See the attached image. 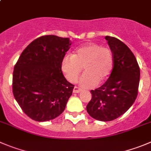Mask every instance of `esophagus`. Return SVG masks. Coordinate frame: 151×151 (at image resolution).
Instances as JSON below:
<instances>
[{"mask_svg": "<svg viewBox=\"0 0 151 151\" xmlns=\"http://www.w3.org/2000/svg\"><path fill=\"white\" fill-rule=\"evenodd\" d=\"M81 91V89L78 88V87H75L74 89H73V93H79Z\"/></svg>", "mask_w": 151, "mask_h": 151, "instance_id": "esophagus-1", "label": "esophagus"}]
</instances>
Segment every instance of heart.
Returning a JSON list of instances; mask_svg holds the SVG:
<instances>
[{"label": "heart", "mask_w": 151, "mask_h": 151, "mask_svg": "<svg viewBox=\"0 0 151 151\" xmlns=\"http://www.w3.org/2000/svg\"><path fill=\"white\" fill-rule=\"evenodd\" d=\"M113 67L112 51L96 43H89L77 49L73 55H66L61 70L66 78L76 83L84 68L79 84L83 88H93L107 79Z\"/></svg>", "instance_id": "obj_1"}]
</instances>
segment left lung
I'll return each instance as SVG.
<instances>
[{"label":"left lung","mask_w":151,"mask_h":151,"mask_svg":"<svg viewBox=\"0 0 151 151\" xmlns=\"http://www.w3.org/2000/svg\"><path fill=\"white\" fill-rule=\"evenodd\" d=\"M113 52V68L106 82L91 90L87 111L101 122L116 119L129 110L137 97L140 70L136 57L127 45L114 37L106 36Z\"/></svg>","instance_id":"8db88e82"}]
</instances>
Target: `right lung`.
<instances>
[{"instance_id": "add662e5", "label": "right lung", "mask_w": 151, "mask_h": 151, "mask_svg": "<svg viewBox=\"0 0 151 151\" xmlns=\"http://www.w3.org/2000/svg\"><path fill=\"white\" fill-rule=\"evenodd\" d=\"M71 44L69 38L44 35L30 43L18 58L12 92L32 119L50 121L64 112L74 85L64 78L61 62Z\"/></svg>"}]
</instances>
